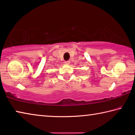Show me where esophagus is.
Returning a JSON list of instances; mask_svg holds the SVG:
<instances>
[{"instance_id":"esophagus-1","label":"esophagus","mask_w":135,"mask_h":135,"mask_svg":"<svg viewBox=\"0 0 135 135\" xmlns=\"http://www.w3.org/2000/svg\"><path fill=\"white\" fill-rule=\"evenodd\" d=\"M64 63H65V64H66V65H68V64H70V61H65Z\"/></svg>"}]
</instances>
